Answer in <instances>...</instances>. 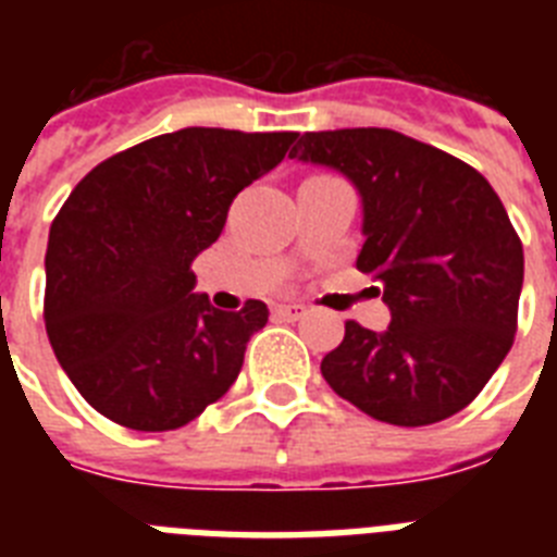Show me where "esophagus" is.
Segmentation results:
<instances>
[{"label":"esophagus","instance_id":"1","mask_svg":"<svg viewBox=\"0 0 557 557\" xmlns=\"http://www.w3.org/2000/svg\"><path fill=\"white\" fill-rule=\"evenodd\" d=\"M274 312H277L283 321H300V318L309 314V309H306L304 304H280L274 306Z\"/></svg>","mask_w":557,"mask_h":557}]
</instances>
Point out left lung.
<instances>
[{"label": "left lung", "mask_w": 557, "mask_h": 557, "mask_svg": "<svg viewBox=\"0 0 557 557\" xmlns=\"http://www.w3.org/2000/svg\"><path fill=\"white\" fill-rule=\"evenodd\" d=\"M288 156L352 178L367 236L358 271L379 280L393 314L387 332L347 321L323 379L398 428L459 413L518 332L523 243L500 196L471 164L396 129L306 133Z\"/></svg>", "instance_id": "obj_1"}]
</instances>
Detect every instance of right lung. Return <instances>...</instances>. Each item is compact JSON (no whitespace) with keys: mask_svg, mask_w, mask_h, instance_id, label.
I'll return each instance as SVG.
<instances>
[{"mask_svg":"<svg viewBox=\"0 0 557 557\" xmlns=\"http://www.w3.org/2000/svg\"><path fill=\"white\" fill-rule=\"evenodd\" d=\"M297 133L187 126L86 173L51 222L46 332L86 401L133 431H176L227 393L269 306L193 295L196 253Z\"/></svg>","mask_w":557,"mask_h":557,"instance_id":"1","label":"right lung"}]
</instances>
